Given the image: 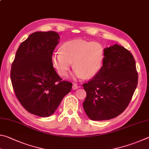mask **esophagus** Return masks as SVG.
Masks as SVG:
<instances>
[{"label":"esophagus","instance_id":"esophagus-1","mask_svg":"<svg viewBox=\"0 0 149 149\" xmlns=\"http://www.w3.org/2000/svg\"><path fill=\"white\" fill-rule=\"evenodd\" d=\"M80 88V86H78L77 84H73V85H72V90H77L78 88Z\"/></svg>","mask_w":149,"mask_h":149}]
</instances>
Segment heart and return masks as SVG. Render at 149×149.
Listing matches in <instances>:
<instances>
[{"label":"heart","instance_id":"heart-1","mask_svg":"<svg viewBox=\"0 0 149 149\" xmlns=\"http://www.w3.org/2000/svg\"><path fill=\"white\" fill-rule=\"evenodd\" d=\"M104 56V48L100 43L72 40L63 44L61 51L52 54L51 62L60 76H67L72 63L74 79H90L95 77L100 70Z\"/></svg>","mask_w":149,"mask_h":149}]
</instances>
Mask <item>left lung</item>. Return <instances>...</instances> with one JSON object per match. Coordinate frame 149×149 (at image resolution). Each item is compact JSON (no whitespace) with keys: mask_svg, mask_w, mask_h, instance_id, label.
<instances>
[{"mask_svg":"<svg viewBox=\"0 0 149 149\" xmlns=\"http://www.w3.org/2000/svg\"><path fill=\"white\" fill-rule=\"evenodd\" d=\"M103 65L93 79L83 84L86 114L92 120L118 116L129 105L138 82L134 56L118 44L104 48Z\"/></svg>","mask_w":149,"mask_h":149,"instance_id":"obj_1","label":"left lung"}]
</instances>
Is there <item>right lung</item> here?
<instances>
[{
  "instance_id": "add662e5",
  "label": "right lung",
  "mask_w": 149,
  "mask_h": 149,
  "mask_svg": "<svg viewBox=\"0 0 149 149\" xmlns=\"http://www.w3.org/2000/svg\"><path fill=\"white\" fill-rule=\"evenodd\" d=\"M60 40L55 31H37L20 44L12 65L11 81L16 97L30 113L40 117L53 114L72 83L62 81L51 62Z\"/></svg>"
}]
</instances>
